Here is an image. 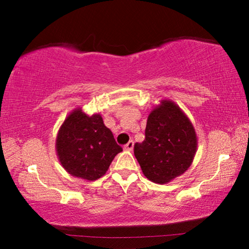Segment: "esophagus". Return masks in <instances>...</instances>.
Segmentation results:
<instances>
[{"mask_svg":"<svg viewBox=\"0 0 249 249\" xmlns=\"http://www.w3.org/2000/svg\"><path fill=\"white\" fill-rule=\"evenodd\" d=\"M124 149H125V151H132V149H134V142H132V141L129 142L128 144L124 146Z\"/></svg>","mask_w":249,"mask_h":249,"instance_id":"obj_1","label":"esophagus"}]
</instances>
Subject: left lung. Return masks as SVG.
<instances>
[{"mask_svg":"<svg viewBox=\"0 0 249 249\" xmlns=\"http://www.w3.org/2000/svg\"><path fill=\"white\" fill-rule=\"evenodd\" d=\"M195 128L179 105L161 100L149 112L145 141L135 145V156L144 176L163 185L185 173L197 151Z\"/></svg>","mask_w":249,"mask_h":249,"instance_id":"obj_1","label":"left lung"}]
</instances>
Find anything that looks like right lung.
Listing matches in <instances>:
<instances>
[{"label":"right lung","mask_w":249,"mask_h":249,"mask_svg":"<svg viewBox=\"0 0 249 249\" xmlns=\"http://www.w3.org/2000/svg\"><path fill=\"white\" fill-rule=\"evenodd\" d=\"M57 159L69 175L88 181L100 179L122 152L100 113L74 108L64 119L55 141Z\"/></svg>","instance_id":"1"}]
</instances>
